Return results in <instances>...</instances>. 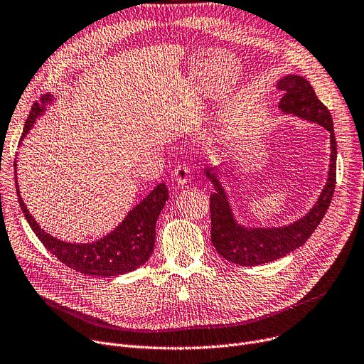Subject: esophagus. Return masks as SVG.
Returning <instances> with one entry per match:
<instances>
[{"mask_svg":"<svg viewBox=\"0 0 364 364\" xmlns=\"http://www.w3.org/2000/svg\"><path fill=\"white\" fill-rule=\"evenodd\" d=\"M173 181L177 186H184L190 181V168L187 165H178L173 173Z\"/></svg>","mask_w":364,"mask_h":364,"instance_id":"1","label":"esophagus"}]
</instances>
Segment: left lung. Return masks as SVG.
Returning <instances> with one entry per match:
<instances>
[{
  "label": "left lung",
  "mask_w": 364,
  "mask_h": 364,
  "mask_svg": "<svg viewBox=\"0 0 364 364\" xmlns=\"http://www.w3.org/2000/svg\"><path fill=\"white\" fill-rule=\"evenodd\" d=\"M278 87L284 92L278 104L284 115H294L316 123L329 132L331 164L328 178L316 202L299 220L281 227H250L237 221L220 169L216 166L206 168V177L215 188L210 195L212 245L224 259L240 266L269 263L303 246L321 224L335 190L336 141L329 109L318 100L311 85L301 76L287 75L278 80Z\"/></svg>",
  "instance_id": "1"
}]
</instances>
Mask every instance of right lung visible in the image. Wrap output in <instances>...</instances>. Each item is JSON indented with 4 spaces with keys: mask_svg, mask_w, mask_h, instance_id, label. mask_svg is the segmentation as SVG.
Returning <instances> with one entry per match:
<instances>
[{
    "mask_svg": "<svg viewBox=\"0 0 364 364\" xmlns=\"http://www.w3.org/2000/svg\"><path fill=\"white\" fill-rule=\"evenodd\" d=\"M55 96L46 93L41 102L33 104L31 114L24 124L21 140L26 137L42 115L48 105H54ZM14 180L18 203L28 224L41 240L46 250H50L60 262L76 272L92 277H118L129 274L146 263L155 247V228L156 221L168 200V188L164 183L158 184L149 195L129 210L112 231L107 235L90 241V243H70L48 234L35 221L20 196L17 181V158L14 161Z\"/></svg>",
    "mask_w": 364,
    "mask_h": 364,
    "instance_id": "right-lung-1",
    "label": "right lung"
}]
</instances>
